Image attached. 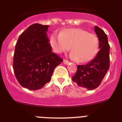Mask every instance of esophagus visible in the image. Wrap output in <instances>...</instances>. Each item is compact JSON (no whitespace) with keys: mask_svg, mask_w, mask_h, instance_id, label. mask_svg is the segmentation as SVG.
Here are the masks:
<instances>
[{"mask_svg":"<svg viewBox=\"0 0 122 122\" xmlns=\"http://www.w3.org/2000/svg\"><path fill=\"white\" fill-rule=\"evenodd\" d=\"M63 63H64V64H65V65H68V64H69V63H70V62H69V61H68V60H63Z\"/></svg>","mask_w":122,"mask_h":122,"instance_id":"34e87169","label":"esophagus"}]
</instances>
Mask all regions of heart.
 Segmentation results:
<instances>
[{
  "mask_svg": "<svg viewBox=\"0 0 122 122\" xmlns=\"http://www.w3.org/2000/svg\"><path fill=\"white\" fill-rule=\"evenodd\" d=\"M50 44L56 53L61 54L70 49V57L79 62H89L98 51L99 41L93 33L79 29H68L60 35L51 36Z\"/></svg>",
  "mask_w": 122,
  "mask_h": 122,
  "instance_id": "heart-1",
  "label": "heart"
}]
</instances>
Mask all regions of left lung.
Returning <instances> with one entry per match:
<instances>
[{
    "label": "left lung",
    "instance_id": "8db88e82",
    "mask_svg": "<svg viewBox=\"0 0 122 122\" xmlns=\"http://www.w3.org/2000/svg\"><path fill=\"white\" fill-rule=\"evenodd\" d=\"M99 40V50L95 57L89 63L77 65V71L72 77L78 86L93 90L97 88L109 68V50L107 36L98 26L94 28Z\"/></svg>",
    "mask_w": 122,
    "mask_h": 122
}]
</instances>
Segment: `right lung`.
Returning <instances> with one entry per match:
<instances>
[{
	"label": "right lung",
	"instance_id": "1",
	"mask_svg": "<svg viewBox=\"0 0 122 122\" xmlns=\"http://www.w3.org/2000/svg\"><path fill=\"white\" fill-rule=\"evenodd\" d=\"M49 25L33 24L19 36L13 67L17 80L29 90L41 89L50 81L54 70L63 61L52 52L47 36Z\"/></svg>",
	"mask_w": 122,
	"mask_h": 122
}]
</instances>
